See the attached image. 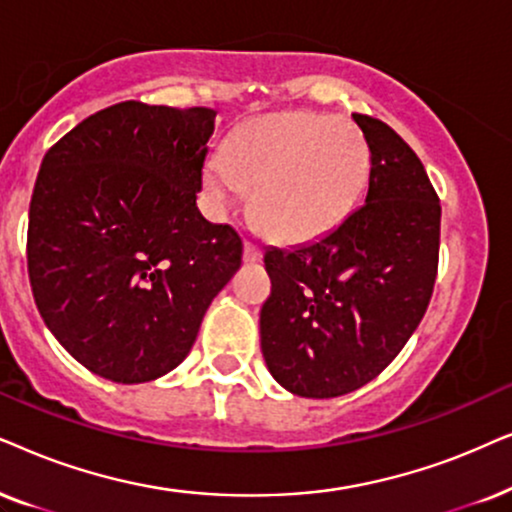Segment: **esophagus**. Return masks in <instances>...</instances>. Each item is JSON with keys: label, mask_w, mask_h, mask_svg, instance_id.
<instances>
[{"label": "esophagus", "mask_w": 512, "mask_h": 512, "mask_svg": "<svg viewBox=\"0 0 512 512\" xmlns=\"http://www.w3.org/2000/svg\"><path fill=\"white\" fill-rule=\"evenodd\" d=\"M260 260H262V250L257 248V245L245 241L243 243V262L252 264V262H260Z\"/></svg>", "instance_id": "1"}]
</instances>
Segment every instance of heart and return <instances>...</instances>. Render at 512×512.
<instances>
[{
    "instance_id": "b5f03b06",
    "label": "heart",
    "mask_w": 512,
    "mask_h": 512,
    "mask_svg": "<svg viewBox=\"0 0 512 512\" xmlns=\"http://www.w3.org/2000/svg\"><path fill=\"white\" fill-rule=\"evenodd\" d=\"M370 149L356 126L327 114L283 112L243 124L203 173L215 210L255 189L252 215L281 241L325 236L356 206Z\"/></svg>"
}]
</instances>
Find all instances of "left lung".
I'll use <instances>...</instances> for the list:
<instances>
[{"mask_svg": "<svg viewBox=\"0 0 512 512\" xmlns=\"http://www.w3.org/2000/svg\"><path fill=\"white\" fill-rule=\"evenodd\" d=\"M370 147L363 206L316 241L264 252L262 353L302 398L365 386L403 351L431 302L440 201L424 163L384 121L353 114Z\"/></svg>", "mask_w": 512, "mask_h": 512, "instance_id": "1", "label": "left lung"}]
</instances>
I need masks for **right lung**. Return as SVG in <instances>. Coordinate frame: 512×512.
<instances>
[{
  "mask_svg": "<svg viewBox=\"0 0 512 512\" xmlns=\"http://www.w3.org/2000/svg\"><path fill=\"white\" fill-rule=\"evenodd\" d=\"M215 114L119 102L44 156L27 227L34 304L98 377L142 384L175 370L241 267L236 231L196 208Z\"/></svg>",
  "mask_w": 512,
  "mask_h": 512,
  "instance_id": "obj_1",
  "label": "right lung"
}]
</instances>
